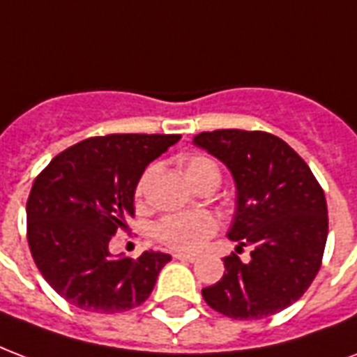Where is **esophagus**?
<instances>
[{
    "label": "esophagus",
    "mask_w": 357,
    "mask_h": 357,
    "mask_svg": "<svg viewBox=\"0 0 357 357\" xmlns=\"http://www.w3.org/2000/svg\"><path fill=\"white\" fill-rule=\"evenodd\" d=\"M173 258L182 259V261H195L194 254H182V252H175V254H173Z\"/></svg>",
    "instance_id": "34e87169"
}]
</instances>
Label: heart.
Wrapping results in <instances>:
<instances>
[{
	"label": "heart",
	"instance_id": "b5f03b06",
	"mask_svg": "<svg viewBox=\"0 0 357 357\" xmlns=\"http://www.w3.org/2000/svg\"><path fill=\"white\" fill-rule=\"evenodd\" d=\"M184 175L188 182L197 188L201 182L216 178L220 181V167L214 160L207 156H192L184 163ZM149 173L141 178L137 186V194L141 195L146 184ZM216 229V222L207 213H188L165 216L154 226V237L160 243L171 246L175 250L192 252L197 250Z\"/></svg>",
	"mask_w": 357,
	"mask_h": 357
}]
</instances>
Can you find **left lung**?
Listing matches in <instances>:
<instances>
[{
    "instance_id": "obj_1",
    "label": "left lung",
    "mask_w": 357,
    "mask_h": 357,
    "mask_svg": "<svg viewBox=\"0 0 357 357\" xmlns=\"http://www.w3.org/2000/svg\"><path fill=\"white\" fill-rule=\"evenodd\" d=\"M192 143L224 163L235 182L227 239L250 246V259L226 256V273L203 288L211 309L259 320L288 309L320 269L328 241V205L309 165L282 139L264 131L216 130Z\"/></svg>"
}]
</instances>
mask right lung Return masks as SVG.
<instances>
[{
    "instance_id": "1",
    "label": "right lung",
    "mask_w": 357,
    "mask_h": 357,
    "mask_svg": "<svg viewBox=\"0 0 357 357\" xmlns=\"http://www.w3.org/2000/svg\"><path fill=\"white\" fill-rule=\"evenodd\" d=\"M181 135L120 133L69 146L29 192L28 243L37 269L66 301L90 312H124L149 299L171 256H112L109 241L133 218L139 178Z\"/></svg>"
}]
</instances>
